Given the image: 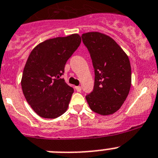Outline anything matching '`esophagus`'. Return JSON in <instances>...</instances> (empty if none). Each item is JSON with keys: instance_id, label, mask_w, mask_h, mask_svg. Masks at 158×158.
Returning a JSON list of instances; mask_svg holds the SVG:
<instances>
[{"instance_id": "esophagus-1", "label": "esophagus", "mask_w": 158, "mask_h": 158, "mask_svg": "<svg viewBox=\"0 0 158 158\" xmlns=\"http://www.w3.org/2000/svg\"><path fill=\"white\" fill-rule=\"evenodd\" d=\"M76 90L77 92H79V93H80V92H81V86H77Z\"/></svg>"}]
</instances>
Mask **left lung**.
Wrapping results in <instances>:
<instances>
[{
    "instance_id": "1",
    "label": "left lung",
    "mask_w": 158,
    "mask_h": 158,
    "mask_svg": "<svg viewBox=\"0 0 158 158\" xmlns=\"http://www.w3.org/2000/svg\"><path fill=\"white\" fill-rule=\"evenodd\" d=\"M81 38L95 73L93 90L85 96L86 100L94 112L111 115L120 108L131 89L129 58L116 42L106 35L88 32Z\"/></svg>"
}]
</instances>
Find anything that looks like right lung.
Returning <instances> with one entry per match:
<instances>
[{
  "instance_id": "1",
  "label": "right lung",
  "mask_w": 158,
  "mask_h": 158,
  "mask_svg": "<svg viewBox=\"0 0 158 158\" xmlns=\"http://www.w3.org/2000/svg\"><path fill=\"white\" fill-rule=\"evenodd\" d=\"M81 42L77 34L54 38L40 43L31 52L23 69L22 90L29 105L42 118H55L68 108L73 89L62 76Z\"/></svg>"
}]
</instances>
